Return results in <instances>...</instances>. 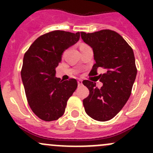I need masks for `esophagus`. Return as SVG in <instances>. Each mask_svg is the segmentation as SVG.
Listing matches in <instances>:
<instances>
[{"instance_id": "34e87169", "label": "esophagus", "mask_w": 153, "mask_h": 153, "mask_svg": "<svg viewBox=\"0 0 153 153\" xmlns=\"http://www.w3.org/2000/svg\"><path fill=\"white\" fill-rule=\"evenodd\" d=\"M78 86L82 85V80H81V79L78 80Z\"/></svg>"}]
</instances>
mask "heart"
<instances>
[{"instance_id": "obj_1", "label": "heart", "mask_w": 153, "mask_h": 153, "mask_svg": "<svg viewBox=\"0 0 153 153\" xmlns=\"http://www.w3.org/2000/svg\"><path fill=\"white\" fill-rule=\"evenodd\" d=\"M84 45H85V44H82V45H81V47H82V46H84Z\"/></svg>"}]
</instances>
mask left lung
<instances>
[{"label":"left lung","instance_id":"obj_1","mask_svg":"<svg viewBox=\"0 0 153 153\" xmlns=\"http://www.w3.org/2000/svg\"><path fill=\"white\" fill-rule=\"evenodd\" d=\"M81 38L92 48L95 64L90 74L98 75L101 88L92 81H83L89 95L83 100L85 112L98 121L112 119L121 110L131 95L137 75L134 52L130 46L116 32L104 29L92 33L81 32Z\"/></svg>","mask_w":153,"mask_h":153}]
</instances>
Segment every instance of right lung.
I'll return each mask as SVG.
<instances>
[{
	"label": "right lung",
	"instance_id": "obj_1",
	"mask_svg": "<svg viewBox=\"0 0 153 153\" xmlns=\"http://www.w3.org/2000/svg\"><path fill=\"white\" fill-rule=\"evenodd\" d=\"M79 38V32L52 31L37 38L24 55L21 73L27 101L32 112L43 121L61 118L78 86L74 78L63 81L56 78L55 68L63 52Z\"/></svg>",
	"mask_w": 153,
	"mask_h": 153
}]
</instances>
